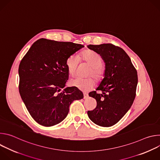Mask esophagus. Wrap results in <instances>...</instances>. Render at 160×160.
Wrapping results in <instances>:
<instances>
[{
	"label": "esophagus",
	"instance_id": "1",
	"mask_svg": "<svg viewBox=\"0 0 160 160\" xmlns=\"http://www.w3.org/2000/svg\"><path fill=\"white\" fill-rule=\"evenodd\" d=\"M88 94L87 93H85V92H83V99H86L88 98Z\"/></svg>",
	"mask_w": 160,
	"mask_h": 160
}]
</instances>
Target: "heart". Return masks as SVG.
I'll return each instance as SVG.
<instances>
[{
	"instance_id": "obj_1",
	"label": "heart",
	"mask_w": 160,
	"mask_h": 160,
	"mask_svg": "<svg viewBox=\"0 0 160 160\" xmlns=\"http://www.w3.org/2000/svg\"><path fill=\"white\" fill-rule=\"evenodd\" d=\"M80 59L88 64L91 67L88 73V76H93L97 80H101L104 74V67L102 64V58L97 52L92 50L85 51L80 57ZM80 58L77 55H71L66 61V66L69 74L72 76L75 75ZM70 85L77 87L81 90L87 92L92 89L95 85L94 78L89 77L82 78L77 77L70 81Z\"/></svg>"
}]
</instances>
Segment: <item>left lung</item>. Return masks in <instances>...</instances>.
Returning <instances> with one entry per match:
<instances>
[{
  "mask_svg": "<svg viewBox=\"0 0 160 160\" xmlns=\"http://www.w3.org/2000/svg\"><path fill=\"white\" fill-rule=\"evenodd\" d=\"M98 52L105 62L104 77L97 90L89 96L97 101V106L88 111L89 118L101 127H108L118 122L133 104L138 82V72L125 51L112 43L88 45Z\"/></svg>",
  "mask_w": 160,
  "mask_h": 160,
  "instance_id": "obj_1",
  "label": "left lung"
}]
</instances>
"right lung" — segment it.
Here are the masks:
<instances>
[{"label":"right lung","mask_w":160,"mask_h":160,"mask_svg":"<svg viewBox=\"0 0 160 160\" xmlns=\"http://www.w3.org/2000/svg\"><path fill=\"white\" fill-rule=\"evenodd\" d=\"M82 44L45 38L37 40L20 62L19 91L34 120L45 127L62 122L75 100L83 98L68 80L66 61L83 48Z\"/></svg>","instance_id":"obj_1"}]
</instances>
